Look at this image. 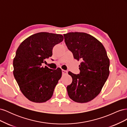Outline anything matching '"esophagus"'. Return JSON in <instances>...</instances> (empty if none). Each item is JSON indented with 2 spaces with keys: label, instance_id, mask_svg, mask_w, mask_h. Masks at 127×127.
Instances as JSON below:
<instances>
[{
  "label": "esophagus",
  "instance_id": "1",
  "mask_svg": "<svg viewBox=\"0 0 127 127\" xmlns=\"http://www.w3.org/2000/svg\"><path fill=\"white\" fill-rule=\"evenodd\" d=\"M62 73L63 74H67L68 73V71L67 70H62Z\"/></svg>",
  "mask_w": 127,
  "mask_h": 127
}]
</instances>
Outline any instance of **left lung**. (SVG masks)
I'll return each mask as SVG.
<instances>
[{
    "label": "left lung",
    "instance_id": "left-lung-1",
    "mask_svg": "<svg viewBox=\"0 0 127 127\" xmlns=\"http://www.w3.org/2000/svg\"><path fill=\"white\" fill-rule=\"evenodd\" d=\"M64 36L74 58L82 61L79 74L68 72L72 81L67 87L68 94L76 102H90L100 93L109 77L110 60L106 51L100 42L88 34L70 32Z\"/></svg>",
    "mask_w": 127,
    "mask_h": 127
}]
</instances>
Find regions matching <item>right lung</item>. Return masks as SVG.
Segmentation results:
<instances>
[{
  "label": "right lung",
  "mask_w": 127,
  "mask_h": 127,
  "mask_svg": "<svg viewBox=\"0 0 127 127\" xmlns=\"http://www.w3.org/2000/svg\"><path fill=\"white\" fill-rule=\"evenodd\" d=\"M63 40L61 34L40 32L31 35L18 47L13 60V74L22 93L30 101L43 103L52 97L62 70L42 64L52 56L54 46Z\"/></svg>",
  "instance_id": "obj_1"
}]
</instances>
